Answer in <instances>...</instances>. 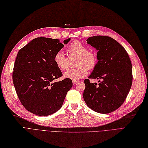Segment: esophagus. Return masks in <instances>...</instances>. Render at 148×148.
<instances>
[{"instance_id":"obj_1","label":"esophagus","mask_w":148,"mask_h":148,"mask_svg":"<svg viewBox=\"0 0 148 148\" xmlns=\"http://www.w3.org/2000/svg\"><path fill=\"white\" fill-rule=\"evenodd\" d=\"M73 84H76L78 83V81H77V80H73Z\"/></svg>"}]
</instances>
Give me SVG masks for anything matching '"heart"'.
<instances>
[{
	"instance_id": "obj_1",
	"label": "heart",
	"mask_w": 148,
	"mask_h": 148,
	"mask_svg": "<svg viewBox=\"0 0 148 148\" xmlns=\"http://www.w3.org/2000/svg\"><path fill=\"white\" fill-rule=\"evenodd\" d=\"M70 58L77 57L76 60L77 68L69 69L64 74L65 78L71 80H79L88 74V69L93 70L96 67L98 57L94 51L88 50V47L79 41H74L67 49ZM53 61L56 67L61 71L69 68V59L61 50L55 55Z\"/></svg>"
}]
</instances>
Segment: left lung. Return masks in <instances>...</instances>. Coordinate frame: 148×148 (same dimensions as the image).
Listing matches in <instances>:
<instances>
[{"mask_svg": "<svg viewBox=\"0 0 148 148\" xmlns=\"http://www.w3.org/2000/svg\"><path fill=\"white\" fill-rule=\"evenodd\" d=\"M87 41L98 50V61L84 80V101L95 111L110 113L122 105L129 93L133 80L131 61L125 49L110 37L93 36ZM90 78L99 79V84L91 83Z\"/></svg>", "mask_w": 148, "mask_h": 148, "instance_id": "8db88e82", "label": "left lung"}]
</instances>
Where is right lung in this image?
<instances>
[{
    "mask_svg": "<svg viewBox=\"0 0 148 148\" xmlns=\"http://www.w3.org/2000/svg\"><path fill=\"white\" fill-rule=\"evenodd\" d=\"M63 47L59 39L37 37L16 56L12 74L14 87L23 106L37 116H49L59 110L73 86L72 80L67 78L53 82L63 75L53 58Z\"/></svg>",
    "mask_w": 148,
    "mask_h": 148,
    "instance_id": "obj_1",
    "label": "right lung"
}]
</instances>
